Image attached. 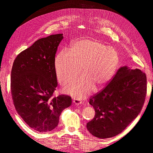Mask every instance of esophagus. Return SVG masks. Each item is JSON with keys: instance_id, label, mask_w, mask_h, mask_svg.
Here are the masks:
<instances>
[{"instance_id": "1", "label": "esophagus", "mask_w": 153, "mask_h": 153, "mask_svg": "<svg viewBox=\"0 0 153 153\" xmlns=\"http://www.w3.org/2000/svg\"><path fill=\"white\" fill-rule=\"evenodd\" d=\"M73 103H74V104H75L76 105H79L82 104V101L79 99H77V98H74L73 99Z\"/></svg>"}]
</instances>
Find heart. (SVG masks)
Wrapping results in <instances>:
<instances>
[{"instance_id":"b5f03b06","label":"heart","mask_w":153,"mask_h":153,"mask_svg":"<svg viewBox=\"0 0 153 153\" xmlns=\"http://www.w3.org/2000/svg\"><path fill=\"white\" fill-rule=\"evenodd\" d=\"M119 56L114 47L98 39H82L73 43L70 52L62 50L55 58L57 78L62 85L71 83L82 70L84 75L65 90L82 99L94 88H100L111 80L119 66Z\"/></svg>"}]
</instances>
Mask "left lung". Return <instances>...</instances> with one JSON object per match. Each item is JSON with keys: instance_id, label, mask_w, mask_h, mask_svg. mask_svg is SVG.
Masks as SVG:
<instances>
[{"instance_id": "1", "label": "left lung", "mask_w": 153, "mask_h": 153, "mask_svg": "<svg viewBox=\"0 0 153 153\" xmlns=\"http://www.w3.org/2000/svg\"><path fill=\"white\" fill-rule=\"evenodd\" d=\"M146 94V73L120 68L108 84L89 98L96 113L87 123L88 131L102 139L117 135L140 114Z\"/></svg>"}]
</instances>
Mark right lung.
Here are the masks:
<instances>
[{
  "label": "right lung",
  "mask_w": 153,
  "mask_h": 153,
  "mask_svg": "<svg viewBox=\"0 0 153 153\" xmlns=\"http://www.w3.org/2000/svg\"><path fill=\"white\" fill-rule=\"evenodd\" d=\"M62 34L36 41L18 54L11 73V92L17 113L35 131L53 130L62 111L71 104V96H53L57 80L55 53Z\"/></svg>",
  "instance_id": "obj_1"
}]
</instances>
